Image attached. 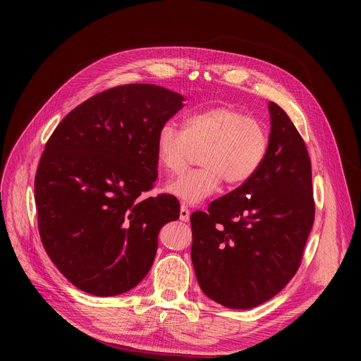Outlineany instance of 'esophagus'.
I'll return each instance as SVG.
<instances>
[{"label":"esophagus","mask_w":361,"mask_h":361,"mask_svg":"<svg viewBox=\"0 0 361 361\" xmlns=\"http://www.w3.org/2000/svg\"><path fill=\"white\" fill-rule=\"evenodd\" d=\"M188 218H190V209L185 204H181L180 207V219L181 221H188Z\"/></svg>","instance_id":"34e87169"}]
</instances>
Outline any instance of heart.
<instances>
[{"instance_id": "heart-1", "label": "heart", "mask_w": 361, "mask_h": 361, "mask_svg": "<svg viewBox=\"0 0 361 361\" xmlns=\"http://www.w3.org/2000/svg\"><path fill=\"white\" fill-rule=\"evenodd\" d=\"M268 146L263 124L228 106L195 112L184 120V128L165 123L155 139L158 164L169 176L183 173L200 150L197 162L202 166L165 188L190 204L212 196L222 180L233 187L252 180L267 158Z\"/></svg>"}]
</instances>
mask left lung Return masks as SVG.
Listing matches in <instances>:
<instances>
[{"mask_svg": "<svg viewBox=\"0 0 361 361\" xmlns=\"http://www.w3.org/2000/svg\"><path fill=\"white\" fill-rule=\"evenodd\" d=\"M268 154L256 176L190 216L192 262L202 291L230 309H252L295 275L314 221L305 140L269 102Z\"/></svg>", "mask_w": 361, "mask_h": 361, "instance_id": "obj_1", "label": "left lung"}]
</instances>
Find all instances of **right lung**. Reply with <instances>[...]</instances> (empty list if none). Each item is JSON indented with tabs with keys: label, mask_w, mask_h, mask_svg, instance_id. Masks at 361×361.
<instances>
[{
	"label": "right lung",
	"mask_w": 361,
	"mask_h": 361,
	"mask_svg": "<svg viewBox=\"0 0 361 361\" xmlns=\"http://www.w3.org/2000/svg\"><path fill=\"white\" fill-rule=\"evenodd\" d=\"M147 83L101 92L75 106L47 142L35 177L37 228L59 271L79 290L109 297L147 275L158 234L180 216L171 195L142 199L158 177V130L183 108Z\"/></svg>",
	"instance_id": "add662e5"
}]
</instances>
